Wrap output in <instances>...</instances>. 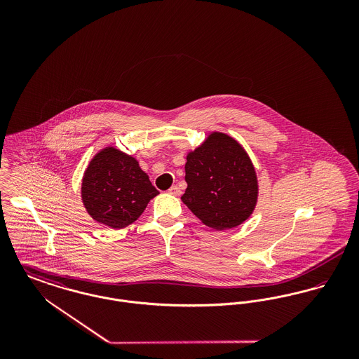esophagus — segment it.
Wrapping results in <instances>:
<instances>
[{
	"mask_svg": "<svg viewBox=\"0 0 359 359\" xmlns=\"http://www.w3.org/2000/svg\"><path fill=\"white\" fill-rule=\"evenodd\" d=\"M168 192L173 195V196H180L182 195V189L177 187V186H172L170 189H168Z\"/></svg>",
	"mask_w": 359,
	"mask_h": 359,
	"instance_id": "obj_1",
	"label": "esophagus"
}]
</instances>
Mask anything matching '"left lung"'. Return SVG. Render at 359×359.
<instances>
[{"label": "left lung", "mask_w": 359, "mask_h": 359, "mask_svg": "<svg viewBox=\"0 0 359 359\" xmlns=\"http://www.w3.org/2000/svg\"><path fill=\"white\" fill-rule=\"evenodd\" d=\"M187 188L183 203L215 230L245 222L258 198L256 170L237 140L212 132L195 151L188 152Z\"/></svg>", "instance_id": "left-lung-1"}]
</instances>
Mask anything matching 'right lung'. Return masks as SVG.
Wrapping results in <instances>:
<instances>
[{
  "label": "right lung",
  "instance_id": "obj_1",
  "mask_svg": "<svg viewBox=\"0 0 359 359\" xmlns=\"http://www.w3.org/2000/svg\"><path fill=\"white\" fill-rule=\"evenodd\" d=\"M81 192L90 217L111 229L135 222L158 195L136 158L114 147L103 148L91 158Z\"/></svg>",
  "mask_w": 359,
  "mask_h": 359
}]
</instances>
